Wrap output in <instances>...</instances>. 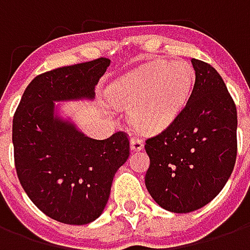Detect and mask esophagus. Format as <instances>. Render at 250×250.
Masks as SVG:
<instances>
[{
    "mask_svg": "<svg viewBox=\"0 0 250 250\" xmlns=\"http://www.w3.org/2000/svg\"><path fill=\"white\" fill-rule=\"evenodd\" d=\"M131 151L135 152V151H141L143 150V146H145V143L142 139L139 138H131Z\"/></svg>",
    "mask_w": 250,
    "mask_h": 250,
    "instance_id": "obj_1",
    "label": "esophagus"
}]
</instances>
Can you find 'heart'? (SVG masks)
<instances>
[{
  "label": "heart",
  "instance_id": "1",
  "mask_svg": "<svg viewBox=\"0 0 250 250\" xmlns=\"http://www.w3.org/2000/svg\"><path fill=\"white\" fill-rule=\"evenodd\" d=\"M193 82L194 72L186 62H151L112 83L109 99L119 107H131V125L152 134L165 130L178 116Z\"/></svg>",
  "mask_w": 250,
  "mask_h": 250
}]
</instances>
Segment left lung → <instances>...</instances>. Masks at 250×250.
<instances>
[{
    "instance_id": "left-lung-1",
    "label": "left lung",
    "mask_w": 250,
    "mask_h": 250,
    "mask_svg": "<svg viewBox=\"0 0 250 250\" xmlns=\"http://www.w3.org/2000/svg\"><path fill=\"white\" fill-rule=\"evenodd\" d=\"M191 64L195 83L185 108L145 145L147 190L173 213H190L215 198L237 157L236 104L213 66L197 59Z\"/></svg>"
}]
</instances>
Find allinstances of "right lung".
I'll return each instance as SVG.
<instances>
[{"label": "right lung", "instance_id": "obj_1", "mask_svg": "<svg viewBox=\"0 0 250 250\" xmlns=\"http://www.w3.org/2000/svg\"><path fill=\"white\" fill-rule=\"evenodd\" d=\"M111 60L100 57L36 76L13 116L14 165L20 184L39 209L68 225L103 213L118 168L130 155L125 132L88 138L57 114L56 102L93 100Z\"/></svg>", "mask_w": 250, "mask_h": 250}]
</instances>
